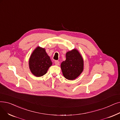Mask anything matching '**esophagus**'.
<instances>
[{
	"mask_svg": "<svg viewBox=\"0 0 120 120\" xmlns=\"http://www.w3.org/2000/svg\"><path fill=\"white\" fill-rule=\"evenodd\" d=\"M54 63H55V64L56 65V66H59V62L58 61H55V62H54Z\"/></svg>",
	"mask_w": 120,
	"mask_h": 120,
	"instance_id": "1",
	"label": "esophagus"
}]
</instances>
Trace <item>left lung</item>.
<instances>
[{
	"label": "left lung",
	"instance_id": "left-lung-1",
	"mask_svg": "<svg viewBox=\"0 0 120 120\" xmlns=\"http://www.w3.org/2000/svg\"><path fill=\"white\" fill-rule=\"evenodd\" d=\"M66 59L62 62L61 68L66 79L72 80L79 77L84 69V61L81 54L76 49L68 51Z\"/></svg>",
	"mask_w": 120,
	"mask_h": 120
}]
</instances>
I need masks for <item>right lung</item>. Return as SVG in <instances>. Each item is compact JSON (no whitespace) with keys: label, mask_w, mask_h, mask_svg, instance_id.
Here are the masks:
<instances>
[{"label":"right lung","mask_w":120,"mask_h":120,"mask_svg":"<svg viewBox=\"0 0 120 120\" xmlns=\"http://www.w3.org/2000/svg\"><path fill=\"white\" fill-rule=\"evenodd\" d=\"M52 63L45 48L37 46L29 59V67L32 74L37 77L45 75Z\"/></svg>","instance_id":"add662e5"}]
</instances>
